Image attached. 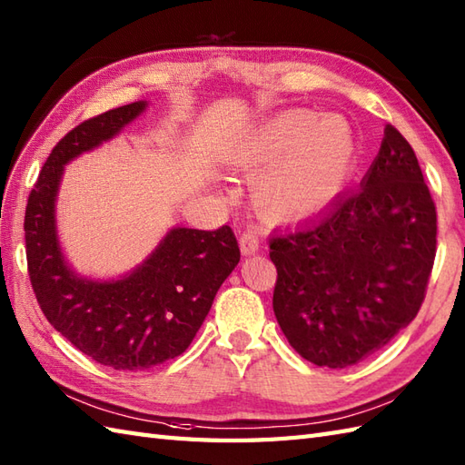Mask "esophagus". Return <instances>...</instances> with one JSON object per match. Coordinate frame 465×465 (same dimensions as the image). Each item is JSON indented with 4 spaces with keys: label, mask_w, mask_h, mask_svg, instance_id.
I'll list each match as a JSON object with an SVG mask.
<instances>
[{
    "label": "esophagus",
    "mask_w": 465,
    "mask_h": 465,
    "mask_svg": "<svg viewBox=\"0 0 465 465\" xmlns=\"http://www.w3.org/2000/svg\"><path fill=\"white\" fill-rule=\"evenodd\" d=\"M240 247H242V253L243 255H253L259 252V247H262V240H259L257 232L247 230L242 233L240 237Z\"/></svg>",
    "instance_id": "34e87169"
}]
</instances>
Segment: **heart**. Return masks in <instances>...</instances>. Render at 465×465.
Instances as JSON below:
<instances>
[{"mask_svg": "<svg viewBox=\"0 0 465 465\" xmlns=\"http://www.w3.org/2000/svg\"><path fill=\"white\" fill-rule=\"evenodd\" d=\"M356 158L351 124L337 114L287 111L259 126L237 150V166L253 172V200L269 218L293 220L325 208L347 182Z\"/></svg>", "mask_w": 465, "mask_h": 465, "instance_id": "obj_1", "label": "heart"}]
</instances>
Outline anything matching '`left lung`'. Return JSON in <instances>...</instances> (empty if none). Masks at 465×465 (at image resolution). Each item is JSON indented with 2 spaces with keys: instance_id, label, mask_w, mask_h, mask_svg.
<instances>
[{
  "instance_id": "1",
  "label": "left lung",
  "mask_w": 465,
  "mask_h": 465,
  "mask_svg": "<svg viewBox=\"0 0 465 465\" xmlns=\"http://www.w3.org/2000/svg\"><path fill=\"white\" fill-rule=\"evenodd\" d=\"M436 206L408 140L386 124L361 188L269 240L273 311L305 361L347 369L418 315L436 257Z\"/></svg>"
}]
</instances>
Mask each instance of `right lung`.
Returning a JSON list of instances; mask_svg holds the SVG:
<instances>
[{
    "instance_id": "right-lung-1",
    "label": "right lung",
    "mask_w": 465,
    "mask_h": 465,
    "mask_svg": "<svg viewBox=\"0 0 465 465\" xmlns=\"http://www.w3.org/2000/svg\"><path fill=\"white\" fill-rule=\"evenodd\" d=\"M131 103L74 126L51 150L25 208V253L43 315L74 349L114 371H148L190 347L213 297L240 263L230 225L172 228L143 263L121 279L81 277L63 255L55 202L73 158L114 138L146 109Z\"/></svg>"
}]
</instances>
